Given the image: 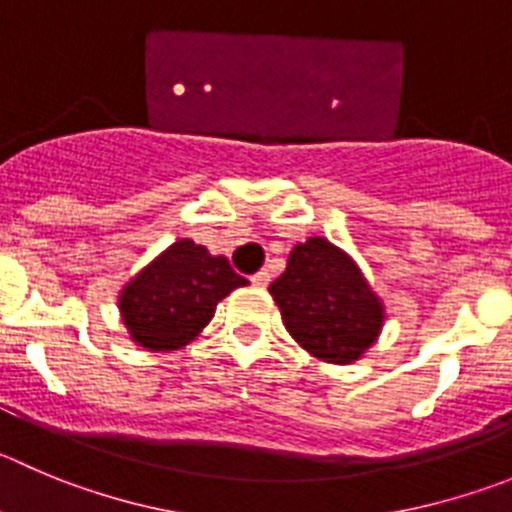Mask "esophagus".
Segmentation results:
<instances>
[{"instance_id": "1", "label": "esophagus", "mask_w": 512, "mask_h": 512, "mask_svg": "<svg viewBox=\"0 0 512 512\" xmlns=\"http://www.w3.org/2000/svg\"><path fill=\"white\" fill-rule=\"evenodd\" d=\"M252 285H255V288H267V285H270V272L267 270L255 272V275H252Z\"/></svg>"}]
</instances>
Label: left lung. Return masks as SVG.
Wrapping results in <instances>:
<instances>
[{
    "label": "left lung",
    "instance_id": "obj_1",
    "mask_svg": "<svg viewBox=\"0 0 512 512\" xmlns=\"http://www.w3.org/2000/svg\"><path fill=\"white\" fill-rule=\"evenodd\" d=\"M270 295L290 336L326 364L358 361L384 326V303L361 267L326 237L293 247Z\"/></svg>",
    "mask_w": 512,
    "mask_h": 512
}]
</instances>
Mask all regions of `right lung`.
Wrapping results in <instances>:
<instances>
[{
	"mask_svg": "<svg viewBox=\"0 0 512 512\" xmlns=\"http://www.w3.org/2000/svg\"><path fill=\"white\" fill-rule=\"evenodd\" d=\"M247 285L222 255L176 240L136 272L118 295L128 336L148 351H176L202 333L232 290Z\"/></svg>",
	"mask_w": 512,
	"mask_h": 512,
	"instance_id": "right-lung-1",
	"label": "right lung"
}]
</instances>
